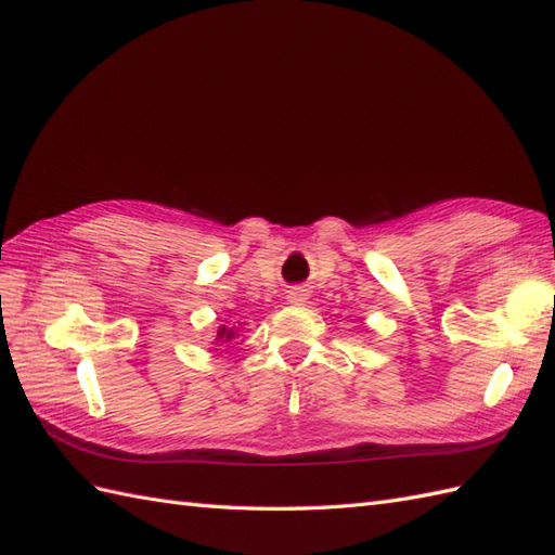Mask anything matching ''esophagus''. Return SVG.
Here are the masks:
<instances>
[{
  "label": "esophagus",
  "mask_w": 555,
  "mask_h": 555,
  "mask_svg": "<svg viewBox=\"0 0 555 555\" xmlns=\"http://www.w3.org/2000/svg\"><path fill=\"white\" fill-rule=\"evenodd\" d=\"M307 300V293L305 291H300V288H293V291H288V302H293V305H302Z\"/></svg>",
  "instance_id": "esophagus-1"
}]
</instances>
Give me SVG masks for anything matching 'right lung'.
<instances>
[{
	"instance_id": "add662e5",
	"label": "right lung",
	"mask_w": 555,
	"mask_h": 555,
	"mask_svg": "<svg viewBox=\"0 0 555 555\" xmlns=\"http://www.w3.org/2000/svg\"><path fill=\"white\" fill-rule=\"evenodd\" d=\"M234 336H236V331H234V328H229V326H219V328H217V336H215V340H217V343H224V340L229 343V340L234 338Z\"/></svg>"
}]
</instances>
